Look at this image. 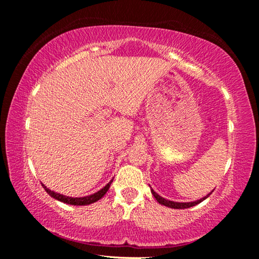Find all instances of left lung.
<instances>
[{
    "mask_svg": "<svg viewBox=\"0 0 259 259\" xmlns=\"http://www.w3.org/2000/svg\"><path fill=\"white\" fill-rule=\"evenodd\" d=\"M151 192L153 196H154L155 200L159 202L160 204L162 205H165V207H169V208H172V209H187V208H191V207H194V205L199 204L202 202L203 200H205L208 198V196L211 194L212 191L209 193V194H207L205 196H203V198H201L200 200H196V201H193V202H175V201H170V200H166L164 198H162V196H160L159 194H157L156 192H154V190L151 187Z\"/></svg>",
    "mask_w": 259,
    "mask_h": 259,
    "instance_id": "8db88e82",
    "label": "left lung"
}]
</instances>
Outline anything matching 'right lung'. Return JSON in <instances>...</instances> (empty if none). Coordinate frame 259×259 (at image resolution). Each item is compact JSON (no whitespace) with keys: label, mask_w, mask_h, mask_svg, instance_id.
<instances>
[{"label":"right lung","mask_w":259,"mask_h":259,"mask_svg":"<svg viewBox=\"0 0 259 259\" xmlns=\"http://www.w3.org/2000/svg\"><path fill=\"white\" fill-rule=\"evenodd\" d=\"M113 182V179L111 182H109L106 186H104L102 190L94 193V194L91 195H88V196H83V198H72V196H66V195H63L60 194V193H57L54 192L48 188L45 184H42L43 188H45L46 192L49 194L51 198H54L56 200L60 201V202H64V203H67V204H72V205H87V204H91L96 202V201H98L103 198V196L106 194V192L109 190V186H111V184Z\"/></svg>","instance_id":"1"}]
</instances>
